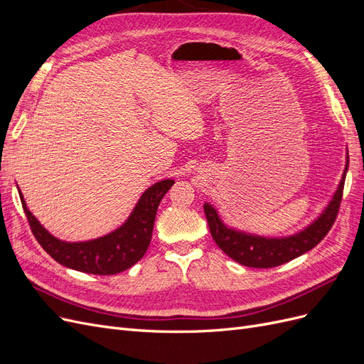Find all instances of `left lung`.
I'll return each mask as SVG.
<instances>
[{"instance_id":"8db88e82","label":"left lung","mask_w":364,"mask_h":364,"mask_svg":"<svg viewBox=\"0 0 364 364\" xmlns=\"http://www.w3.org/2000/svg\"><path fill=\"white\" fill-rule=\"evenodd\" d=\"M348 171V164L340 181L338 190L336 191L331 203L328 205L325 213L316 222L308 226L302 232L289 238H262L237 232L234 229H228L217 215V211L211 205H205V215L209 225V230L217 246L222 249L229 258L243 264L246 267L255 269H270L281 266L297 257L304 255L305 252L311 250L326 237L329 229L333 228L341 197H343L345 178Z\"/></svg>"}]
</instances>
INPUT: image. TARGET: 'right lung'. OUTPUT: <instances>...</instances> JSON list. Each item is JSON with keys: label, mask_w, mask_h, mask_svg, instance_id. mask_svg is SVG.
I'll use <instances>...</instances> for the list:
<instances>
[{"label": "right lung", "mask_w": 364, "mask_h": 364, "mask_svg": "<svg viewBox=\"0 0 364 364\" xmlns=\"http://www.w3.org/2000/svg\"><path fill=\"white\" fill-rule=\"evenodd\" d=\"M174 181H161L141 196L127 222L115 232L85 243H65L42 228L19 194L33 235L48 255L65 267L91 274H115L134 266L149 249L159 202Z\"/></svg>", "instance_id": "obj_1"}]
</instances>
